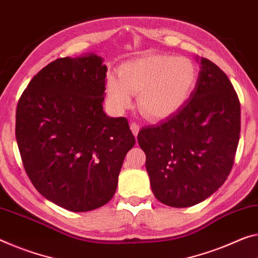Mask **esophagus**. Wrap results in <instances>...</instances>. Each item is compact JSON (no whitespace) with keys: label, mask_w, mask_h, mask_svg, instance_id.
<instances>
[{"label":"esophagus","mask_w":258,"mask_h":258,"mask_svg":"<svg viewBox=\"0 0 258 258\" xmlns=\"http://www.w3.org/2000/svg\"><path fill=\"white\" fill-rule=\"evenodd\" d=\"M130 129H132V132L134 133V135L135 136L137 137V135H138V132H140V129H141V125L137 123V122H133L132 124H130Z\"/></svg>","instance_id":"34e87169"}]
</instances>
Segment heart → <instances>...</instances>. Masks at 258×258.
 Listing matches in <instances>:
<instances>
[{
    "label": "heart",
    "instance_id": "1",
    "mask_svg": "<svg viewBox=\"0 0 258 258\" xmlns=\"http://www.w3.org/2000/svg\"><path fill=\"white\" fill-rule=\"evenodd\" d=\"M197 83V69L185 57L148 55L126 62L118 69V78L109 75L106 98L112 109L124 112L138 94V107L152 120L168 117L188 100Z\"/></svg>",
    "mask_w": 258,
    "mask_h": 258
}]
</instances>
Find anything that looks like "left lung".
I'll list each match as a JSON object with an SVG mask.
<instances>
[{
  "mask_svg": "<svg viewBox=\"0 0 258 258\" xmlns=\"http://www.w3.org/2000/svg\"><path fill=\"white\" fill-rule=\"evenodd\" d=\"M239 97L223 70L201 58L195 89L185 104L137 140L158 201L188 208L217 191L231 173L240 140Z\"/></svg>",
  "mask_w": 258,
  "mask_h": 258,
  "instance_id": "left-lung-1",
  "label": "left lung"
}]
</instances>
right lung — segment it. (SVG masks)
<instances>
[{"label": "right lung", "instance_id": "1", "mask_svg": "<svg viewBox=\"0 0 258 258\" xmlns=\"http://www.w3.org/2000/svg\"><path fill=\"white\" fill-rule=\"evenodd\" d=\"M107 67L96 54L57 58L29 83L16 109L26 174L47 200L74 212L112 200L135 136L104 112Z\"/></svg>", "mask_w": 258, "mask_h": 258}]
</instances>
